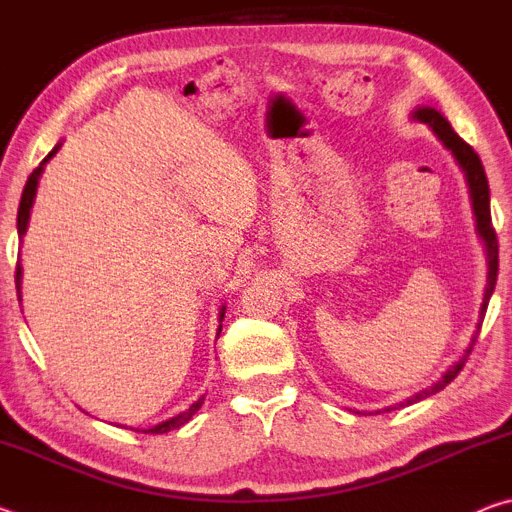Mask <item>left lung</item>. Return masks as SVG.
Here are the masks:
<instances>
[{"label":"left lung","instance_id":"left-lung-1","mask_svg":"<svg viewBox=\"0 0 512 512\" xmlns=\"http://www.w3.org/2000/svg\"><path fill=\"white\" fill-rule=\"evenodd\" d=\"M413 119L424 121V124H427L431 131L436 133L438 140L445 144V149L452 151V155H454L456 162H458V167H461L463 173H465L467 187H470L472 210H474V216H476V232H479V237L483 239V244H485V253H488V287H485V296H483V305H481V320H479V329H481L485 309H488L490 296H492V291H495L497 271H499V244H497V232H495V228H492L488 178H485V171H483V164H481L479 155H476V151L472 149L470 144H467L465 140H461V137L454 133L452 124H449V121L443 115H440L436 108L422 106V108H418V110L413 112ZM474 341H476V336L472 339V345H474ZM472 345H470V350L465 352V357L458 361L456 366H452V368L445 372L443 379L436 381V384H433L431 388H427V391L415 393L413 397H409V400L402 402L400 406L420 402V400H424V397H429L433 393L443 391V388L449 384V381H454V377L458 375V372L463 370L465 361H467V357H470V352H472Z\"/></svg>","mask_w":512,"mask_h":512}]
</instances>
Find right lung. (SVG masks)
Here are the masks:
<instances>
[{
  "label": "right lung",
  "mask_w": 512,
  "mask_h": 512,
  "mask_svg": "<svg viewBox=\"0 0 512 512\" xmlns=\"http://www.w3.org/2000/svg\"><path fill=\"white\" fill-rule=\"evenodd\" d=\"M58 149H60V144H56L54 149H51V153L47 155L45 160L40 162L38 169H33V173H31L29 180H27V185H24V192H22V198H20V210H17V235H20V237L27 235L29 216H31L33 198H36V189H38L40 173H42V169H45V164H47L51 158H54ZM15 284H17V293H20V287H22V266H20V262H17V268H15ZM223 316H225V307H221L219 320H223ZM219 332H221V325H219ZM203 400H205V397H201V400H196V402H194L192 406H189V409H185L183 413H178L176 418L164 420V422H160V424H155V427H151V429H144V433H167V431H171V429H180L185 422L192 420V415H194L198 409H201ZM119 427H121V424H119Z\"/></svg>",
  "instance_id": "add662e5"
}]
</instances>
